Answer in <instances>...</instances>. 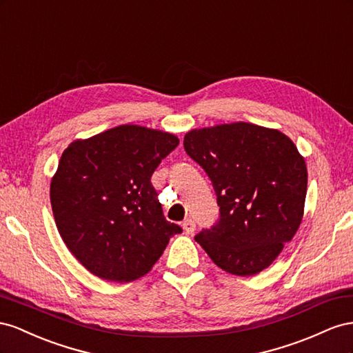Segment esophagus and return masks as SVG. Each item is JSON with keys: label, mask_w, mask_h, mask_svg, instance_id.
I'll use <instances>...</instances> for the list:
<instances>
[{"label": "esophagus", "mask_w": 353, "mask_h": 353, "mask_svg": "<svg viewBox=\"0 0 353 353\" xmlns=\"http://www.w3.org/2000/svg\"><path fill=\"white\" fill-rule=\"evenodd\" d=\"M183 230L185 232L188 234V235H192L194 232H195V229H196V226H195V221L192 220V219H186L185 221H183Z\"/></svg>", "instance_id": "34e87169"}]
</instances>
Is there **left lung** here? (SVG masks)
Masks as SVG:
<instances>
[{
  "label": "left lung",
  "instance_id": "1",
  "mask_svg": "<svg viewBox=\"0 0 353 353\" xmlns=\"http://www.w3.org/2000/svg\"><path fill=\"white\" fill-rule=\"evenodd\" d=\"M186 154L216 190L219 221L195 236L214 263L238 276L272 265L303 219L305 158L288 136L250 123L186 133Z\"/></svg>",
  "mask_w": 353,
  "mask_h": 353
}]
</instances>
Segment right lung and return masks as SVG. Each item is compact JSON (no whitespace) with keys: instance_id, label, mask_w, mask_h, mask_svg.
<instances>
[{"instance_id":"right-lung-1","label":"right lung","mask_w":353,"mask_h":353,"mask_svg":"<svg viewBox=\"0 0 353 353\" xmlns=\"http://www.w3.org/2000/svg\"><path fill=\"white\" fill-rule=\"evenodd\" d=\"M177 136L124 124L74 140L50 185L56 226L70 253L93 275L130 283L152 269L182 228L163 214L150 183Z\"/></svg>"}]
</instances>
